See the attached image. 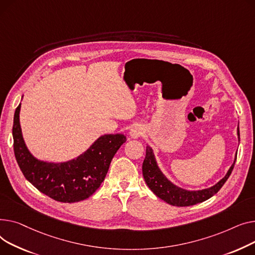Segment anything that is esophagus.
I'll list each match as a JSON object with an SVG mask.
<instances>
[{
	"label": "esophagus",
	"instance_id": "1",
	"mask_svg": "<svg viewBox=\"0 0 255 255\" xmlns=\"http://www.w3.org/2000/svg\"><path fill=\"white\" fill-rule=\"evenodd\" d=\"M143 132H144L143 128H142L141 126H139V125L133 126V127L130 128V130H129V134H130V137H131L132 139H138L139 137L142 136Z\"/></svg>",
	"mask_w": 255,
	"mask_h": 255
}]
</instances>
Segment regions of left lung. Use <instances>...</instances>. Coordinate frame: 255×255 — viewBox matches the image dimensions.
<instances>
[{
  "label": "left lung",
  "mask_w": 255,
  "mask_h": 255,
  "mask_svg": "<svg viewBox=\"0 0 255 255\" xmlns=\"http://www.w3.org/2000/svg\"><path fill=\"white\" fill-rule=\"evenodd\" d=\"M238 138H239V141H240V130H239V128H238ZM236 159H237V153L235 156L234 163L229 169L227 175L224 176L215 185L209 188L202 189V190H186L173 184L169 179L162 174V172L158 168L152 148L148 145L146 146V156L143 161L142 172H143L146 184L153 191L155 196H157L159 199H161L162 201H164L170 205L177 206V207H187V206H192V205L202 203L213 197L215 193H217L219 189L223 186V184L226 183L229 177L231 176Z\"/></svg>",
  "instance_id": "1"
}]
</instances>
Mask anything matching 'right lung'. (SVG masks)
Here are the masks:
<instances>
[{
	"mask_svg": "<svg viewBox=\"0 0 255 255\" xmlns=\"http://www.w3.org/2000/svg\"><path fill=\"white\" fill-rule=\"evenodd\" d=\"M20 104L13 121V147L18 166L27 181L39 191L62 203L80 202L100 187L111 160L127 138L123 133L104 134L78 157L66 162L39 160L28 151L19 124Z\"/></svg>",
	"mask_w": 255,
	"mask_h": 255,
	"instance_id": "add662e5",
	"label": "right lung"
}]
</instances>
